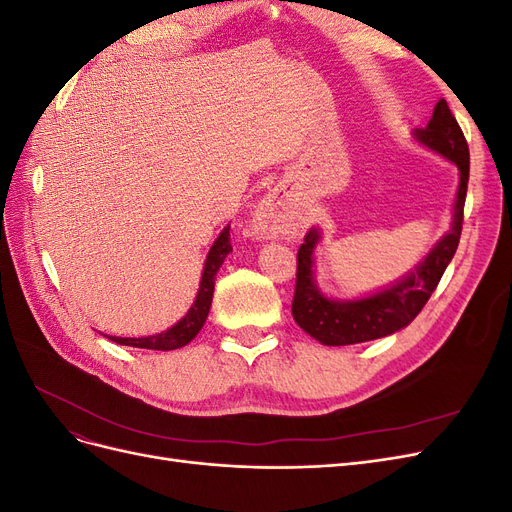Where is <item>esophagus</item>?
<instances>
[{
  "mask_svg": "<svg viewBox=\"0 0 512 512\" xmlns=\"http://www.w3.org/2000/svg\"><path fill=\"white\" fill-rule=\"evenodd\" d=\"M292 226V215L286 209L284 200L277 194H269L262 198V203L256 209L254 228L260 237L282 235Z\"/></svg>",
  "mask_w": 512,
  "mask_h": 512,
  "instance_id": "esophagus-1",
  "label": "esophagus"
}]
</instances>
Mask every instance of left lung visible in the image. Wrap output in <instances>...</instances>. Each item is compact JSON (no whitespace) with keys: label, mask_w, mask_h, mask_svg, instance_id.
Listing matches in <instances>:
<instances>
[{"label":"left lung","mask_w":512,"mask_h":512,"mask_svg":"<svg viewBox=\"0 0 512 512\" xmlns=\"http://www.w3.org/2000/svg\"><path fill=\"white\" fill-rule=\"evenodd\" d=\"M412 136L416 143L440 153L442 158L453 162L459 170L451 228L404 277H399L391 286L354 299H333L318 288L314 267L322 230L318 226L309 228L297 256L299 265L297 288H294L292 299V318L307 335H312L316 342L324 346L371 342V339L393 335L399 329L408 327L429 301L448 262L453 260L457 252L470 175V149L466 136H463L446 100L436 104L427 126L414 130Z\"/></svg>","instance_id":"8db88e82"}]
</instances>
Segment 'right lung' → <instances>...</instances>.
Listing matches in <instances>:
<instances>
[{
	"label": "right lung",
	"mask_w": 512,
	"mask_h": 512,
	"mask_svg": "<svg viewBox=\"0 0 512 512\" xmlns=\"http://www.w3.org/2000/svg\"><path fill=\"white\" fill-rule=\"evenodd\" d=\"M232 252L230 245V224L224 226V230L218 235V239L213 241L211 250L205 258V267L203 275H200V284L196 299L192 307L188 309L181 320H177L173 327H168L162 333L156 335H145V337H115V335H104L108 339H113L119 346H132V348H145V350H177L188 346L192 339L198 335V331L203 329V324L209 316V307L213 301V288H215V275H218L222 262L226 256Z\"/></svg>",
	"instance_id": "1"
}]
</instances>
